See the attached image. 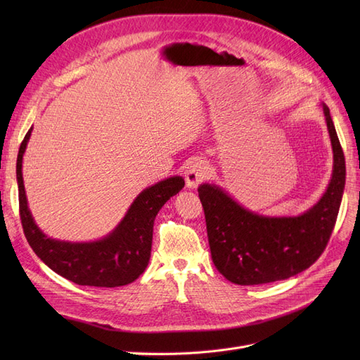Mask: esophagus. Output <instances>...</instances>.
Returning <instances> with one entry per match:
<instances>
[{"label": "esophagus", "instance_id": "34e87169", "mask_svg": "<svg viewBox=\"0 0 360 360\" xmlns=\"http://www.w3.org/2000/svg\"><path fill=\"white\" fill-rule=\"evenodd\" d=\"M209 163L202 159H193L186 171H184V179H186V186L189 189H195L198 184L209 177Z\"/></svg>", "mask_w": 360, "mask_h": 360}]
</instances>
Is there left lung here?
I'll use <instances>...</instances> for the list:
<instances>
[{
  "label": "left lung",
  "instance_id": "8db88e82",
  "mask_svg": "<svg viewBox=\"0 0 360 360\" xmlns=\"http://www.w3.org/2000/svg\"><path fill=\"white\" fill-rule=\"evenodd\" d=\"M333 151L330 181L321 198L296 216H267L237 202L214 183L198 195L212 259L233 284L259 285L291 278L319 259L328 245L345 186V159L330 111L320 103Z\"/></svg>",
  "mask_w": 360,
  "mask_h": 360
}]
</instances>
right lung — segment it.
Instances as JSON below:
<instances>
[{"label": "right lung", "instance_id": "right-lung-1", "mask_svg": "<svg viewBox=\"0 0 360 360\" xmlns=\"http://www.w3.org/2000/svg\"><path fill=\"white\" fill-rule=\"evenodd\" d=\"M31 132L32 127L19 148L16 180L20 221L36 255L51 270L78 285L112 288L138 279L150 261L156 214L163 204L183 189L184 179L172 176L146 188L130 204L123 219L102 238L91 242L58 240L40 230L28 207L22 160Z\"/></svg>", "mask_w": 360, "mask_h": 360}]
</instances>
